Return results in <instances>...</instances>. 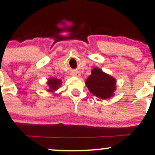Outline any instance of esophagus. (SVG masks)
Here are the masks:
<instances>
[{"label": "esophagus", "mask_w": 155, "mask_h": 155, "mask_svg": "<svg viewBox=\"0 0 155 155\" xmlns=\"http://www.w3.org/2000/svg\"><path fill=\"white\" fill-rule=\"evenodd\" d=\"M71 76H76V77H79L80 76H81V74H80L79 72H73L71 73Z\"/></svg>", "instance_id": "obj_1"}]
</instances>
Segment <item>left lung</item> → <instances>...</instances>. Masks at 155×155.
<instances>
[{
	"instance_id": "obj_1",
	"label": "left lung",
	"mask_w": 155,
	"mask_h": 155,
	"mask_svg": "<svg viewBox=\"0 0 155 155\" xmlns=\"http://www.w3.org/2000/svg\"><path fill=\"white\" fill-rule=\"evenodd\" d=\"M85 84L92 94L104 100L112 97L116 90V79L98 68L92 69Z\"/></svg>"
}]
</instances>
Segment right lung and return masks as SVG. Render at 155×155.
Here are the masks:
<instances>
[{
    "label": "right lung",
    "mask_w": 155,
    "mask_h": 155,
    "mask_svg": "<svg viewBox=\"0 0 155 155\" xmlns=\"http://www.w3.org/2000/svg\"><path fill=\"white\" fill-rule=\"evenodd\" d=\"M47 84L49 86V88L47 89V91L54 92L61 86L62 81L60 79H55V78H51V79L48 80Z\"/></svg>",
    "instance_id": "obj_1"
}]
</instances>
